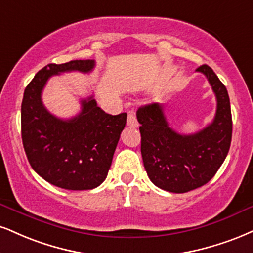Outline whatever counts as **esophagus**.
I'll return each instance as SVG.
<instances>
[{
    "label": "esophagus",
    "mask_w": 253,
    "mask_h": 253,
    "mask_svg": "<svg viewBox=\"0 0 253 253\" xmlns=\"http://www.w3.org/2000/svg\"><path fill=\"white\" fill-rule=\"evenodd\" d=\"M138 120H136L135 112L130 111L128 113V117H127V126L129 127H138Z\"/></svg>",
    "instance_id": "obj_1"
}]
</instances>
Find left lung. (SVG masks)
Wrapping results in <instances>:
<instances>
[{
    "instance_id": "8db88e82",
    "label": "left lung",
    "mask_w": 253,
    "mask_h": 253,
    "mask_svg": "<svg viewBox=\"0 0 253 253\" xmlns=\"http://www.w3.org/2000/svg\"><path fill=\"white\" fill-rule=\"evenodd\" d=\"M203 73L217 99L213 121L205 128L184 135L169 126L163 105L151 103L136 112L141 134V156L148 178L161 190L185 193L208 184L224 163L232 138L230 97L211 67Z\"/></svg>"
}]
</instances>
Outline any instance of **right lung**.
I'll return each instance as SVG.
<instances>
[{
	"mask_svg": "<svg viewBox=\"0 0 253 253\" xmlns=\"http://www.w3.org/2000/svg\"><path fill=\"white\" fill-rule=\"evenodd\" d=\"M94 66V60L49 63L24 89L21 106L24 152L40 176L65 190H92L102 184L127 114L105 113L92 95L81 100V112L77 117L63 120L47 111L42 103V90L53 75L75 71L89 73Z\"/></svg>",
	"mask_w": 253,
	"mask_h": 253,
	"instance_id": "right-lung-1",
	"label": "right lung"
}]
</instances>
